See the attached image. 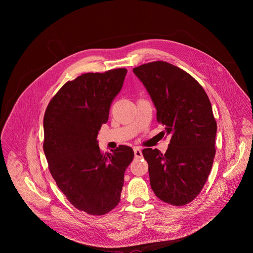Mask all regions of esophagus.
Wrapping results in <instances>:
<instances>
[{"label":"esophagus","mask_w":253,"mask_h":253,"mask_svg":"<svg viewBox=\"0 0 253 253\" xmlns=\"http://www.w3.org/2000/svg\"><path fill=\"white\" fill-rule=\"evenodd\" d=\"M134 156H135V159H139L142 157V152L139 148H134Z\"/></svg>","instance_id":"obj_1"}]
</instances>
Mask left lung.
<instances>
[{
    "mask_svg": "<svg viewBox=\"0 0 253 253\" xmlns=\"http://www.w3.org/2000/svg\"><path fill=\"white\" fill-rule=\"evenodd\" d=\"M149 92L157 120L171 135L165 154L144 149L151 188L175 206L192 202L203 189L215 156L216 122L203 87L187 72L165 61L133 69Z\"/></svg>",
    "mask_w": 253,
    "mask_h": 253,
    "instance_id": "8db88e82",
    "label": "left lung"
}]
</instances>
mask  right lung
<instances>
[{
    "instance_id": "obj_1",
    "label": "right lung",
    "mask_w": 253,
    "mask_h": 253,
    "mask_svg": "<svg viewBox=\"0 0 253 253\" xmlns=\"http://www.w3.org/2000/svg\"><path fill=\"white\" fill-rule=\"evenodd\" d=\"M126 74L116 69L79 76L59 89L44 116L50 173L68 200L91 215H103L119 204L125 170L134 157L127 145L102 154L97 141Z\"/></svg>"
}]
</instances>
